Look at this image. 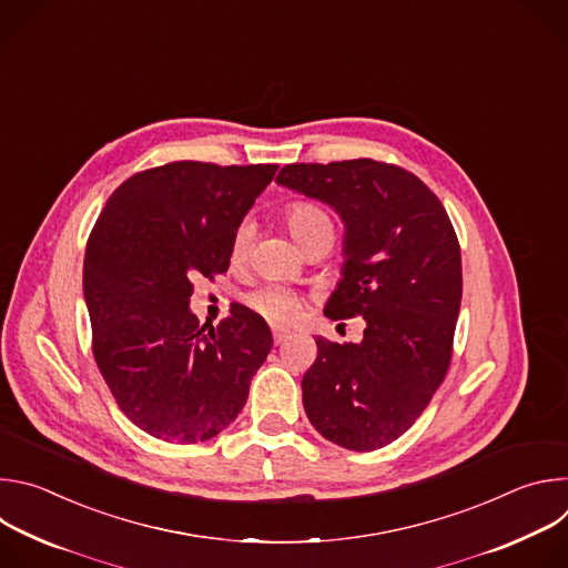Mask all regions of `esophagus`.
I'll list each match as a JSON object with an SVG mask.
<instances>
[{"label":"esophagus","mask_w":568,"mask_h":568,"mask_svg":"<svg viewBox=\"0 0 568 568\" xmlns=\"http://www.w3.org/2000/svg\"><path fill=\"white\" fill-rule=\"evenodd\" d=\"M287 335H290V331H287V328H283V326H274V328H272L274 344H283V342L287 339Z\"/></svg>","instance_id":"1"}]
</instances>
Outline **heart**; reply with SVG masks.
Returning a JSON list of instances; mask_svg holds the SVG:
<instances>
[{
	"instance_id": "1",
	"label": "heart",
	"mask_w": 568,
	"mask_h": 568,
	"mask_svg": "<svg viewBox=\"0 0 568 568\" xmlns=\"http://www.w3.org/2000/svg\"><path fill=\"white\" fill-rule=\"evenodd\" d=\"M285 224L290 233L296 237L298 245L303 250H310L314 245H333L335 240V220L326 206H321L312 200H296L290 202L283 211ZM254 240V222L252 220H242L231 237V256L233 261H242L250 254ZM247 305L263 314L270 321L283 323L290 321L298 307H301V296L294 294L292 290L278 287V285H265L245 296Z\"/></svg>"
}]
</instances>
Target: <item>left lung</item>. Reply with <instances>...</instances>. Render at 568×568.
<instances>
[{
	"label": "left lung",
	"mask_w": 568,
	"mask_h": 568,
	"mask_svg": "<svg viewBox=\"0 0 568 568\" xmlns=\"http://www.w3.org/2000/svg\"><path fill=\"white\" fill-rule=\"evenodd\" d=\"M276 182L342 215L346 261L323 314L366 321L359 344L316 339L305 414L339 447L379 449L420 418L447 375L463 294L456 231L414 173L384 161L287 164Z\"/></svg>",
	"instance_id": "left-lung-1"
}]
</instances>
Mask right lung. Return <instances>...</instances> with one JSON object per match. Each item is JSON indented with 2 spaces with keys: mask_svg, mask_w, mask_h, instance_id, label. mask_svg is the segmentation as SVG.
Returning a JSON list of instances; mask_svg holds the SVG:
<instances>
[{
  "mask_svg": "<svg viewBox=\"0 0 568 568\" xmlns=\"http://www.w3.org/2000/svg\"><path fill=\"white\" fill-rule=\"evenodd\" d=\"M276 164L173 161L125 180L85 252L92 351L119 409L166 443H204L242 412L272 351L263 316L231 305L217 326L191 312L193 278L224 274L231 237Z\"/></svg>",
  "mask_w": 568,
  "mask_h": 568,
  "instance_id": "add662e5",
  "label": "right lung"
}]
</instances>
